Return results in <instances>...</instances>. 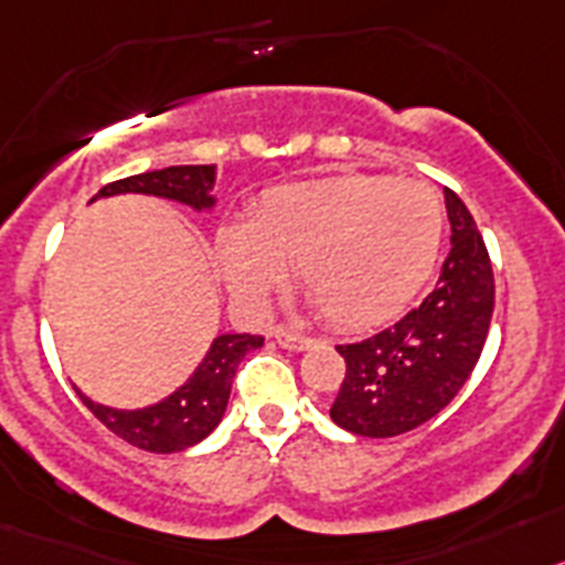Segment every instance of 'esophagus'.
I'll use <instances>...</instances> for the list:
<instances>
[{
    "instance_id": "esophagus-1",
    "label": "esophagus",
    "mask_w": 565,
    "mask_h": 565,
    "mask_svg": "<svg viewBox=\"0 0 565 565\" xmlns=\"http://www.w3.org/2000/svg\"><path fill=\"white\" fill-rule=\"evenodd\" d=\"M276 340L281 349H289V352H303V349H309L315 343V338L298 332V329H278Z\"/></svg>"
}]
</instances>
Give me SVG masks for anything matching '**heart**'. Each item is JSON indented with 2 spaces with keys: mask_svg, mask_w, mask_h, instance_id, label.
Returning a JSON list of instances; mask_svg holds the SVG:
<instances>
[{
  "mask_svg": "<svg viewBox=\"0 0 565 565\" xmlns=\"http://www.w3.org/2000/svg\"><path fill=\"white\" fill-rule=\"evenodd\" d=\"M445 207L425 182L343 174L289 182L262 196L247 225L220 233L225 281L262 303L284 278V258L340 329L371 327L419 292L439 256Z\"/></svg>",
  "mask_w": 565,
  "mask_h": 565,
  "instance_id": "obj_1",
  "label": "heart"
}]
</instances>
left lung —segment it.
<instances>
[{
    "mask_svg": "<svg viewBox=\"0 0 565 565\" xmlns=\"http://www.w3.org/2000/svg\"><path fill=\"white\" fill-rule=\"evenodd\" d=\"M445 205L454 245L425 301L383 332L334 345L345 377L329 416L358 436L388 439L434 419L481 358L495 307L490 253L450 188Z\"/></svg>",
    "mask_w": 565,
    "mask_h": 565,
    "instance_id": "8db88e82",
    "label": "left lung"
}]
</instances>
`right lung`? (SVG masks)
<instances>
[{
	"instance_id": "1",
	"label": "right lung",
	"mask_w": 565,
	"mask_h": 565,
	"mask_svg": "<svg viewBox=\"0 0 565 565\" xmlns=\"http://www.w3.org/2000/svg\"><path fill=\"white\" fill-rule=\"evenodd\" d=\"M211 185L213 166H171V169L146 171V174L109 182L95 194V200L111 194H154L202 211L213 205V196L207 194ZM262 345V334H220L200 369L194 371V377L177 388L169 399L149 408L118 411L86 399L81 391L78 396L86 408L98 416V422H104L111 434L129 441L131 447H140L146 454H180L185 447L205 439L220 425L238 363L245 360L247 352Z\"/></svg>"
}]
</instances>
